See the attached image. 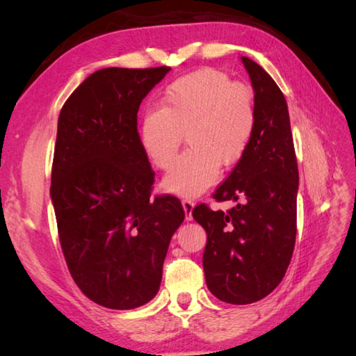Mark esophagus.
I'll return each instance as SVG.
<instances>
[{"mask_svg":"<svg viewBox=\"0 0 356 356\" xmlns=\"http://www.w3.org/2000/svg\"><path fill=\"white\" fill-rule=\"evenodd\" d=\"M182 207L185 210V220L190 221L193 218L191 212H193V207H195V204H193V201L190 200H182Z\"/></svg>","mask_w":356,"mask_h":356,"instance_id":"obj_1","label":"esophagus"}]
</instances>
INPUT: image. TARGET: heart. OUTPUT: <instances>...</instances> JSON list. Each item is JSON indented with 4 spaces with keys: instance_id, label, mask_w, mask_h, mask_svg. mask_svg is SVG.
Segmentation results:
<instances>
[{
    "instance_id": "1",
    "label": "heart",
    "mask_w": 356,
    "mask_h": 356,
    "mask_svg": "<svg viewBox=\"0 0 356 356\" xmlns=\"http://www.w3.org/2000/svg\"><path fill=\"white\" fill-rule=\"evenodd\" d=\"M256 129L252 91L216 69H201L174 80L160 95L159 108L141 119L143 150L159 170H170L182 146L190 149L163 180L179 196L201 195L243 159Z\"/></svg>"
}]
</instances>
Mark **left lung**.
Returning <instances> with one entry per match:
<instances>
[{"instance_id": "8db88e82", "label": "left lung", "mask_w": 356, "mask_h": 356, "mask_svg": "<svg viewBox=\"0 0 356 356\" xmlns=\"http://www.w3.org/2000/svg\"><path fill=\"white\" fill-rule=\"evenodd\" d=\"M254 89L256 129L250 147L213 197L238 202L227 210L193 209L206 229L202 256L209 291L231 305H250L273 292L291 264L297 236L298 168L289 110L278 84L242 56Z\"/></svg>"}]
</instances>
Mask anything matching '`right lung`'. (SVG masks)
<instances>
[{
	"label": "right lung",
	"mask_w": 356,
	"mask_h": 356,
	"mask_svg": "<svg viewBox=\"0 0 356 356\" xmlns=\"http://www.w3.org/2000/svg\"><path fill=\"white\" fill-rule=\"evenodd\" d=\"M171 67L100 69L58 119L50 195L72 278L94 303L135 309L160 289L177 197L150 196L155 172L138 134V110Z\"/></svg>",
	"instance_id": "add662e5"
}]
</instances>
